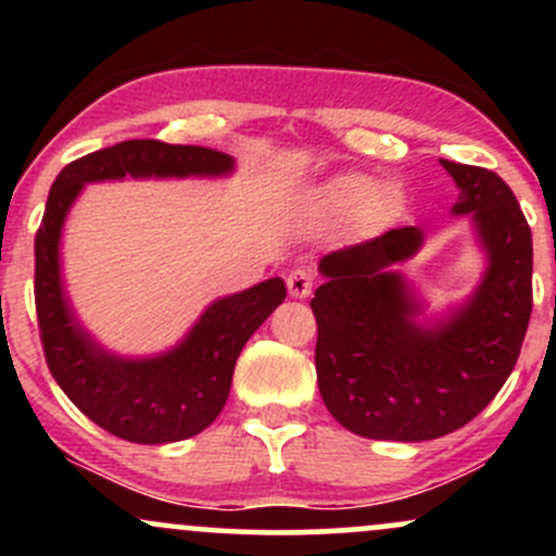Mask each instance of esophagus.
<instances>
[{"mask_svg": "<svg viewBox=\"0 0 556 556\" xmlns=\"http://www.w3.org/2000/svg\"><path fill=\"white\" fill-rule=\"evenodd\" d=\"M316 274L308 269V266H298L287 274V290H290L292 298H308L311 290H314Z\"/></svg>", "mask_w": 556, "mask_h": 556, "instance_id": "34e87169", "label": "esophagus"}]
</instances>
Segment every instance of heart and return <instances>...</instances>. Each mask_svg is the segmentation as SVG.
<instances>
[{"label":"heart","mask_w":556,"mask_h":556,"mask_svg":"<svg viewBox=\"0 0 556 556\" xmlns=\"http://www.w3.org/2000/svg\"><path fill=\"white\" fill-rule=\"evenodd\" d=\"M371 193H374V182L368 180V177L344 175V177H340V180L331 182L327 190H324V203H327L334 214H350V212H355V208H361L363 203L371 198ZM384 208H387L384 201H381V198H374V203H371L374 216L384 214Z\"/></svg>","instance_id":"b5f03b06"}]
</instances>
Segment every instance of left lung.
Here are the masks:
<instances>
[{
  "label": "left lung",
  "mask_w": 556,
  "mask_h": 556,
  "mask_svg": "<svg viewBox=\"0 0 556 556\" xmlns=\"http://www.w3.org/2000/svg\"><path fill=\"white\" fill-rule=\"evenodd\" d=\"M489 253L478 292L439 329L410 321L416 298L387 266L410 258L420 227H397L321 258L316 379L324 405L366 439L426 442L470 424L518 363L533 311V240L496 172L442 159Z\"/></svg>",
  "instance_id": "obj_1"
}]
</instances>
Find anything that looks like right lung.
I'll use <instances>...</instances> for the list:
<instances>
[{
  "label": "right lung",
  "mask_w": 556,
  "mask_h": 556,
  "mask_svg": "<svg viewBox=\"0 0 556 556\" xmlns=\"http://www.w3.org/2000/svg\"><path fill=\"white\" fill-rule=\"evenodd\" d=\"M232 156L203 146L123 140L93 151L56 175L36 232L34 295L43 358L70 402L114 437L136 444L180 442L214 424L232 384L235 361L251 334L282 303L279 277L216 300L180 348L162 358L123 361L96 348L70 314L60 282V232L86 182L117 177L225 175Z\"/></svg>",
  "instance_id": "1"
}]
</instances>
